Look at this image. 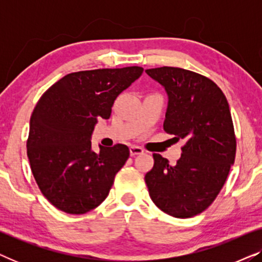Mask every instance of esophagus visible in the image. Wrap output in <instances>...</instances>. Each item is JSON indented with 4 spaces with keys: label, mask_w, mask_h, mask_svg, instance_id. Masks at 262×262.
I'll return each instance as SVG.
<instances>
[{
    "label": "esophagus",
    "mask_w": 262,
    "mask_h": 262,
    "mask_svg": "<svg viewBox=\"0 0 262 262\" xmlns=\"http://www.w3.org/2000/svg\"><path fill=\"white\" fill-rule=\"evenodd\" d=\"M144 152V150H143L141 146H136V145H132L130 146V154L131 156H136V155H141V154Z\"/></svg>",
    "instance_id": "1"
}]
</instances>
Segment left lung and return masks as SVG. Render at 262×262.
<instances>
[{
  "mask_svg": "<svg viewBox=\"0 0 262 262\" xmlns=\"http://www.w3.org/2000/svg\"><path fill=\"white\" fill-rule=\"evenodd\" d=\"M145 73L166 89L163 128L185 139L177 164L154 154L145 174L150 198L169 216L189 218L209 207L225 184L236 154V137L227 98L203 75L162 67Z\"/></svg>",
  "mask_w": 262,
  "mask_h": 262,
  "instance_id": "obj_1",
  "label": "left lung"
}]
</instances>
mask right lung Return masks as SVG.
Instances as JSON below:
<instances>
[{"label":"right lung","instance_id":"1","mask_svg":"<svg viewBox=\"0 0 262 262\" xmlns=\"http://www.w3.org/2000/svg\"><path fill=\"white\" fill-rule=\"evenodd\" d=\"M142 73L141 67L71 73L39 99L30 120L27 156L41 193L58 210L82 214L108 195L130 150L116 144L93 151L92 134Z\"/></svg>","mask_w":262,"mask_h":262}]
</instances>
